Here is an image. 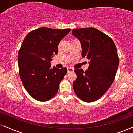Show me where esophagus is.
Here are the masks:
<instances>
[{
  "label": "esophagus",
  "mask_w": 133,
  "mask_h": 133,
  "mask_svg": "<svg viewBox=\"0 0 133 133\" xmlns=\"http://www.w3.org/2000/svg\"><path fill=\"white\" fill-rule=\"evenodd\" d=\"M68 72H73L74 71V69L72 68H68Z\"/></svg>",
  "instance_id": "esophagus-1"
}]
</instances>
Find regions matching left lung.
<instances>
[{
    "mask_svg": "<svg viewBox=\"0 0 133 133\" xmlns=\"http://www.w3.org/2000/svg\"><path fill=\"white\" fill-rule=\"evenodd\" d=\"M80 41L82 57L90 60L88 69H77L72 84L74 92L84 102H94L110 88L119 65L117 49L108 35L93 27L75 29L72 32Z\"/></svg>",
    "mask_w": 133,
    "mask_h": 133,
    "instance_id": "1",
    "label": "left lung"
}]
</instances>
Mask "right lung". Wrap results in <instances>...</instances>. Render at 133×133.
Instances as JSON below:
<instances>
[{"instance_id": "add662e5", "label": "right lung", "mask_w": 133, "mask_h": 133, "mask_svg": "<svg viewBox=\"0 0 133 133\" xmlns=\"http://www.w3.org/2000/svg\"><path fill=\"white\" fill-rule=\"evenodd\" d=\"M71 29L41 27L25 36L18 52L19 76L27 92L39 101H47L57 92L68 69L51 68L58 45Z\"/></svg>"}]
</instances>
